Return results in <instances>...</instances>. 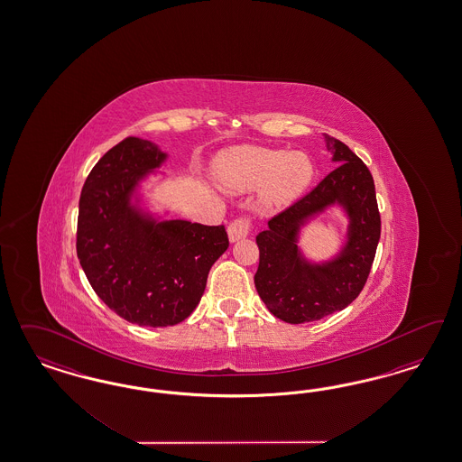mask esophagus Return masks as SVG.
I'll use <instances>...</instances> for the list:
<instances>
[{"label":"esophagus","instance_id":"esophagus-1","mask_svg":"<svg viewBox=\"0 0 462 462\" xmlns=\"http://www.w3.org/2000/svg\"><path fill=\"white\" fill-rule=\"evenodd\" d=\"M251 218H247V217H242V218L234 220L232 224L228 225V230H226L230 242H236L238 238L247 237L249 232H251Z\"/></svg>","mask_w":462,"mask_h":462}]
</instances>
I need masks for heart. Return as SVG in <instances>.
Returning <instances> with one entry per match:
<instances>
[{"label":"heart","instance_id":"obj_1","mask_svg":"<svg viewBox=\"0 0 462 462\" xmlns=\"http://www.w3.org/2000/svg\"><path fill=\"white\" fill-rule=\"evenodd\" d=\"M217 176L230 191L259 188V205L274 211L288 207L307 189L313 166L307 155L300 152L238 147L218 159Z\"/></svg>","mask_w":462,"mask_h":462}]
</instances>
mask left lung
<instances>
[{
  "instance_id": "obj_1",
  "label": "left lung",
  "mask_w": 462,
  "mask_h": 462,
  "mask_svg": "<svg viewBox=\"0 0 462 462\" xmlns=\"http://www.w3.org/2000/svg\"><path fill=\"white\" fill-rule=\"evenodd\" d=\"M325 142L338 166L308 195L273 217L267 230L255 237V290L282 322H315L344 310L363 291L376 255L381 217L373 176L344 142L327 134ZM334 202L348 211L350 237L336 260L311 265L302 259L295 238L308 217Z\"/></svg>"
}]
</instances>
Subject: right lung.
<instances>
[{
    "mask_svg": "<svg viewBox=\"0 0 462 462\" xmlns=\"http://www.w3.org/2000/svg\"><path fill=\"white\" fill-rule=\"evenodd\" d=\"M164 159L152 142L126 137L91 169L79 198L76 251L84 274L106 307L143 327L188 319L228 247L224 225L155 222L132 207L135 186Z\"/></svg>",
    "mask_w": 462,
    "mask_h": 462,
    "instance_id": "1",
    "label": "right lung"
}]
</instances>
